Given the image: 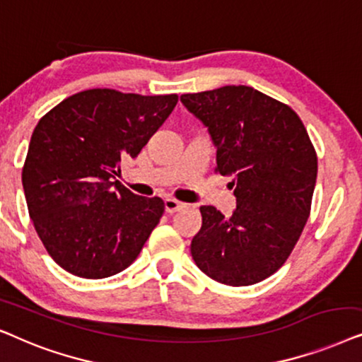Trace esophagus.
Here are the masks:
<instances>
[{
  "label": "esophagus",
  "instance_id": "obj_1",
  "mask_svg": "<svg viewBox=\"0 0 362 362\" xmlns=\"http://www.w3.org/2000/svg\"><path fill=\"white\" fill-rule=\"evenodd\" d=\"M163 204H165V211H167V214H175V211L184 210L185 206H187L185 204H182V202H178L175 199H170V197L163 200Z\"/></svg>",
  "mask_w": 362,
  "mask_h": 362
}]
</instances>
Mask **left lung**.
<instances>
[{"label": "left lung", "mask_w": 362, "mask_h": 362, "mask_svg": "<svg viewBox=\"0 0 362 362\" xmlns=\"http://www.w3.org/2000/svg\"><path fill=\"white\" fill-rule=\"evenodd\" d=\"M209 129L215 172L231 177L233 215L200 206L202 228L192 258L206 276L228 286L263 281L285 264L311 210L317 157L290 105L248 86L180 95Z\"/></svg>", "instance_id": "8db88e82"}]
</instances>
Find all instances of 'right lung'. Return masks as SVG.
I'll return each instance as SVG.
<instances>
[{"label": "right lung", "instance_id": "1", "mask_svg": "<svg viewBox=\"0 0 362 362\" xmlns=\"http://www.w3.org/2000/svg\"><path fill=\"white\" fill-rule=\"evenodd\" d=\"M177 100V94L88 89L37 122L23 189L42 245L66 272L107 278L139 257L165 205L132 194L115 175L120 158L139 156Z\"/></svg>", "mask_w": 362, "mask_h": 362}]
</instances>
